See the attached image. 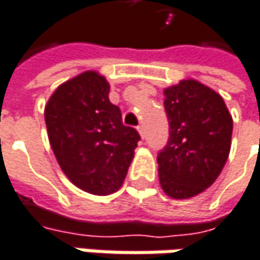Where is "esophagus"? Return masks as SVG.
<instances>
[{
	"instance_id": "1",
	"label": "esophagus",
	"mask_w": 260,
	"mask_h": 260,
	"mask_svg": "<svg viewBox=\"0 0 260 260\" xmlns=\"http://www.w3.org/2000/svg\"><path fill=\"white\" fill-rule=\"evenodd\" d=\"M138 132H139V135L142 136V139H143V138H145V127H143V125H139V127H138Z\"/></svg>"
}]
</instances>
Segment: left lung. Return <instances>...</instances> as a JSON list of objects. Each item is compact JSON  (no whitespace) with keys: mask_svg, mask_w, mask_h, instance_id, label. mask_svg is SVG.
I'll return each instance as SVG.
<instances>
[{"mask_svg":"<svg viewBox=\"0 0 260 260\" xmlns=\"http://www.w3.org/2000/svg\"><path fill=\"white\" fill-rule=\"evenodd\" d=\"M169 140L158 152L164 192L183 200L203 192L220 175L231 149L232 118L223 99L195 80L164 90Z\"/></svg>","mask_w":260,"mask_h":260,"instance_id":"8db88e82","label":"left lung"}]
</instances>
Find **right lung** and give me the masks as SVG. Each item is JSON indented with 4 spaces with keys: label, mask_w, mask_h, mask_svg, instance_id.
Returning <instances> with one entry per match:
<instances>
[{
    "label": "right lung",
    "mask_w": 260,
    "mask_h": 260,
    "mask_svg": "<svg viewBox=\"0 0 260 260\" xmlns=\"http://www.w3.org/2000/svg\"><path fill=\"white\" fill-rule=\"evenodd\" d=\"M109 84L87 71L63 83L46 105L51 149L68 179L90 194L118 191L140 140L122 124L121 109L109 102Z\"/></svg>",
    "instance_id": "1"
}]
</instances>
